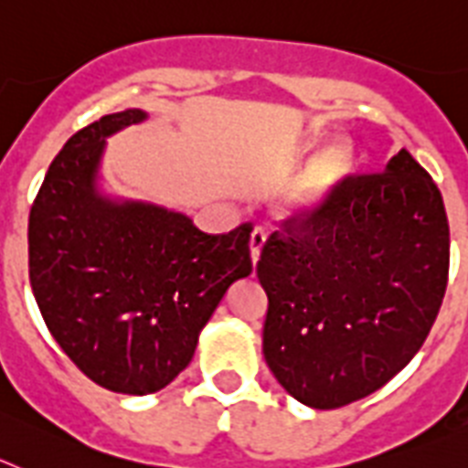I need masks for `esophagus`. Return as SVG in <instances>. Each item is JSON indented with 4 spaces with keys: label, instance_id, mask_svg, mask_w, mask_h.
I'll return each instance as SVG.
<instances>
[{
    "label": "esophagus",
    "instance_id": "34e87169",
    "mask_svg": "<svg viewBox=\"0 0 468 468\" xmlns=\"http://www.w3.org/2000/svg\"><path fill=\"white\" fill-rule=\"evenodd\" d=\"M263 245H266V233H263L261 229H257L250 238V254H251V263H254V266H257L259 257H261V247Z\"/></svg>",
    "mask_w": 468,
    "mask_h": 468
}]
</instances>
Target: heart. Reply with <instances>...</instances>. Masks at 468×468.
<instances>
[{"mask_svg":"<svg viewBox=\"0 0 468 468\" xmlns=\"http://www.w3.org/2000/svg\"><path fill=\"white\" fill-rule=\"evenodd\" d=\"M351 169L353 150L346 144H332L292 181L284 195V205L294 214H311L320 209Z\"/></svg>","mask_w":468,"mask_h":468,"instance_id":"obj_1","label":"heart"}]
</instances>
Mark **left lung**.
<instances>
[{
    "label": "left lung",
    "instance_id": "1",
    "mask_svg": "<svg viewBox=\"0 0 468 468\" xmlns=\"http://www.w3.org/2000/svg\"><path fill=\"white\" fill-rule=\"evenodd\" d=\"M448 271L442 195L408 150L381 174L346 176L320 209L290 217L263 245L268 367L315 410L375 393L429 336Z\"/></svg>",
    "mask_w": 468,
    "mask_h": 468
}]
</instances>
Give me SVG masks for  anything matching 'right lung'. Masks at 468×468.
<instances>
[{"label": "right lung", "instance_id": "1", "mask_svg": "<svg viewBox=\"0 0 468 468\" xmlns=\"http://www.w3.org/2000/svg\"><path fill=\"white\" fill-rule=\"evenodd\" d=\"M129 108L80 129L48 166L27 223V266L48 332L84 375L148 396L193 357L226 290L251 273L250 223L209 235L186 214L96 190L105 138Z\"/></svg>", "mask_w": 468, "mask_h": 468}]
</instances>
